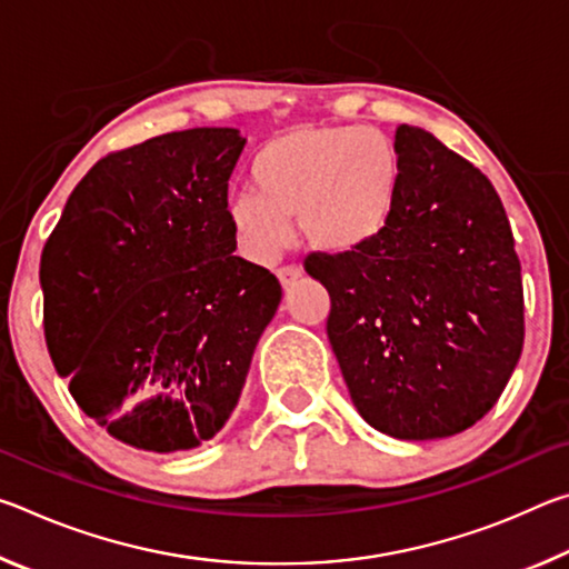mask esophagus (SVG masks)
<instances>
[{
  "mask_svg": "<svg viewBox=\"0 0 569 569\" xmlns=\"http://www.w3.org/2000/svg\"><path fill=\"white\" fill-rule=\"evenodd\" d=\"M276 276H278V281H281V286L288 288V286H293L298 278L303 276V271L298 266H283V268H278Z\"/></svg>",
  "mask_w": 569,
  "mask_h": 569,
  "instance_id": "34e87169",
  "label": "esophagus"
}]
</instances>
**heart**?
<instances>
[{
    "mask_svg": "<svg viewBox=\"0 0 569 569\" xmlns=\"http://www.w3.org/2000/svg\"><path fill=\"white\" fill-rule=\"evenodd\" d=\"M253 192L230 203V223L258 261L278 253L288 220L308 246L346 256L377 243L399 208L403 160L389 134L353 124H298L250 162Z\"/></svg>",
    "mask_w": 569,
    "mask_h": 569,
    "instance_id": "heart-1",
    "label": "heart"
}]
</instances>
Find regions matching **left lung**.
<instances>
[{
  "mask_svg": "<svg viewBox=\"0 0 569 569\" xmlns=\"http://www.w3.org/2000/svg\"><path fill=\"white\" fill-rule=\"evenodd\" d=\"M399 208L377 243L311 253L353 407L393 439H445L502 397L525 343L512 228L492 182L435 134L399 124Z\"/></svg>",
  "mask_w": 569,
  "mask_h": 569,
  "instance_id": "obj_1",
  "label": "left lung"
}]
</instances>
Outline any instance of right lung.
Masks as SVG:
<instances>
[{
  "label": "right lung",
  "instance_id": "1",
  "mask_svg": "<svg viewBox=\"0 0 569 569\" xmlns=\"http://www.w3.org/2000/svg\"><path fill=\"white\" fill-rule=\"evenodd\" d=\"M246 138L192 128L110 152L47 238L44 339L84 413L134 449H196L230 419L278 278L233 256Z\"/></svg>",
  "mask_w": 569,
  "mask_h": 569
}]
</instances>
